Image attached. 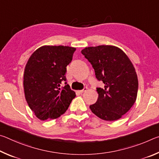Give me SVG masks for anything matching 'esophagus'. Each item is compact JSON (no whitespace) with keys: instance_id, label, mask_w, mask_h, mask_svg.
I'll return each instance as SVG.
<instances>
[{"instance_id":"obj_1","label":"esophagus","mask_w":159,"mask_h":159,"mask_svg":"<svg viewBox=\"0 0 159 159\" xmlns=\"http://www.w3.org/2000/svg\"><path fill=\"white\" fill-rule=\"evenodd\" d=\"M88 90V88L87 87H85V88H83V90H79V92L80 93H84V92H85V91L86 90Z\"/></svg>"}]
</instances>
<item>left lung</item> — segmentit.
Here are the masks:
<instances>
[{
    "mask_svg": "<svg viewBox=\"0 0 159 159\" xmlns=\"http://www.w3.org/2000/svg\"><path fill=\"white\" fill-rule=\"evenodd\" d=\"M81 53L92 64L97 79L104 84V88H97L98 98L90 110L102 120L119 119L133 107L138 95V79L133 63L114 45L88 47Z\"/></svg>",
    "mask_w": 159,
    "mask_h": 159,
    "instance_id": "8db88e82",
    "label": "left lung"
}]
</instances>
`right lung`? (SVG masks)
Wrapping results in <instances>:
<instances>
[{"label": "right lung", "mask_w": 159, "mask_h": 159, "mask_svg": "<svg viewBox=\"0 0 159 159\" xmlns=\"http://www.w3.org/2000/svg\"><path fill=\"white\" fill-rule=\"evenodd\" d=\"M76 48L43 45L34 51L24 72V91L30 109L40 120L55 119L65 113L76 93L64 83L66 66Z\"/></svg>", "instance_id": "right-lung-1"}]
</instances>
